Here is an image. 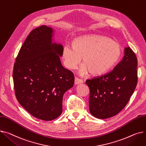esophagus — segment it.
Segmentation results:
<instances>
[{
    "instance_id": "34e87169",
    "label": "esophagus",
    "mask_w": 146,
    "mask_h": 146,
    "mask_svg": "<svg viewBox=\"0 0 146 146\" xmlns=\"http://www.w3.org/2000/svg\"><path fill=\"white\" fill-rule=\"evenodd\" d=\"M83 82V80H82V79H79L78 77H75V79H74V84H81V83H82Z\"/></svg>"
}]
</instances>
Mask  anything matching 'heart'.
Returning a JSON list of instances; mask_svg holds the SVG:
<instances>
[{
	"label": "heart",
	"instance_id": "obj_1",
	"mask_svg": "<svg viewBox=\"0 0 146 146\" xmlns=\"http://www.w3.org/2000/svg\"><path fill=\"white\" fill-rule=\"evenodd\" d=\"M121 53V47L118 43L106 36L92 35L75 38L73 47L65 44L62 57L64 66L71 70L76 69L83 57L84 64L80 73L84 75L90 72L92 75L100 76L118 63Z\"/></svg>",
	"mask_w": 146,
	"mask_h": 146
}]
</instances>
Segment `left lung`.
<instances>
[{"label":"left lung","instance_id":"1","mask_svg":"<svg viewBox=\"0 0 146 146\" xmlns=\"http://www.w3.org/2000/svg\"><path fill=\"white\" fill-rule=\"evenodd\" d=\"M137 59L129 47L113 70L86 81L90 90L89 110L104 119L120 112L127 105L137 83Z\"/></svg>","mask_w":146,"mask_h":146}]
</instances>
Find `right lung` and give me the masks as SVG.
<instances>
[{"label": "right lung", "instance_id": "obj_1", "mask_svg": "<svg viewBox=\"0 0 146 146\" xmlns=\"http://www.w3.org/2000/svg\"><path fill=\"white\" fill-rule=\"evenodd\" d=\"M53 30L42 25L27 36L13 70L16 98L35 117L45 121L62 113L63 96L73 86L72 72L61 63L63 46L52 43Z\"/></svg>", "mask_w": 146, "mask_h": 146}]
</instances>
